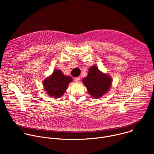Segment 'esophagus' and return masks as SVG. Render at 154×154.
I'll return each instance as SVG.
<instances>
[{"label": "esophagus", "mask_w": 154, "mask_h": 154, "mask_svg": "<svg viewBox=\"0 0 154 154\" xmlns=\"http://www.w3.org/2000/svg\"><path fill=\"white\" fill-rule=\"evenodd\" d=\"M74 81H75V82H79L80 80V77H75V78L74 79Z\"/></svg>", "instance_id": "34e87169"}]
</instances>
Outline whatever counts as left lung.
<instances>
[{
  "label": "left lung",
  "instance_id": "left-lung-1",
  "mask_svg": "<svg viewBox=\"0 0 154 154\" xmlns=\"http://www.w3.org/2000/svg\"><path fill=\"white\" fill-rule=\"evenodd\" d=\"M90 94L98 99L108 92L112 85V79L93 66L89 69L88 75L82 80Z\"/></svg>",
  "mask_w": 154,
  "mask_h": 154
}]
</instances>
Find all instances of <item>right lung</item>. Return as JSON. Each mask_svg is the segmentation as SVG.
I'll list each match as a JSON object with an SVG mask.
<instances>
[{"instance_id": "add662e5", "label": "right lung", "mask_w": 154, "mask_h": 154, "mask_svg": "<svg viewBox=\"0 0 154 154\" xmlns=\"http://www.w3.org/2000/svg\"><path fill=\"white\" fill-rule=\"evenodd\" d=\"M72 79L64 75L60 70H55L50 77L44 80L43 85L45 90L51 97H61L66 91L68 86Z\"/></svg>"}]
</instances>
